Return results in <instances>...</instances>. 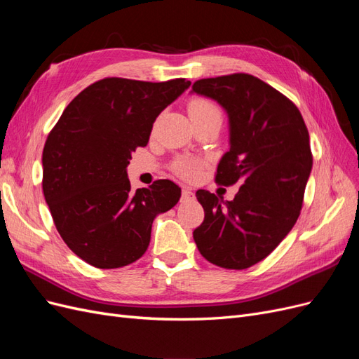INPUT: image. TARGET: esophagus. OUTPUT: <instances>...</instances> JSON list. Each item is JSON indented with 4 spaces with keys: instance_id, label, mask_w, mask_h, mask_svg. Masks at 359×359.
Wrapping results in <instances>:
<instances>
[{
    "instance_id": "obj_1",
    "label": "esophagus",
    "mask_w": 359,
    "mask_h": 359,
    "mask_svg": "<svg viewBox=\"0 0 359 359\" xmlns=\"http://www.w3.org/2000/svg\"><path fill=\"white\" fill-rule=\"evenodd\" d=\"M193 196H194V194H193L191 189H189V187H184L182 189V191H181V201H184V202L191 201Z\"/></svg>"
}]
</instances>
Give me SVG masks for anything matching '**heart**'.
Wrapping results in <instances>:
<instances>
[{
	"label": "heart",
	"instance_id": "heart-1",
	"mask_svg": "<svg viewBox=\"0 0 359 359\" xmlns=\"http://www.w3.org/2000/svg\"><path fill=\"white\" fill-rule=\"evenodd\" d=\"M189 114L191 119L203 118L217 115L222 116V111L217 103L210 99H203V97H196V99L190 100L189 103ZM202 163L194 158H180L173 163V172L184 180H194L201 173Z\"/></svg>",
	"mask_w": 359,
	"mask_h": 359
}]
</instances>
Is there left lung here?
Masks as SVG:
<instances>
[{"mask_svg": "<svg viewBox=\"0 0 359 359\" xmlns=\"http://www.w3.org/2000/svg\"><path fill=\"white\" fill-rule=\"evenodd\" d=\"M193 93L220 103L231 126V148L215 182L241 187L233 201L198 190L205 219L193 231L208 262L245 269L264 260L297 223L313 166L309 130L298 107L247 73L199 79Z\"/></svg>", "mask_w": 359, "mask_h": 359, "instance_id": "obj_1", "label": "left lung"}]
</instances>
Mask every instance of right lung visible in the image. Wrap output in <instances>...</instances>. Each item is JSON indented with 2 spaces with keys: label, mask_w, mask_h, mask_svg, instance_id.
Listing matches in <instances>:
<instances>
[{
  "label": "right lung",
  "mask_w": 359,
  "mask_h": 359,
  "mask_svg": "<svg viewBox=\"0 0 359 359\" xmlns=\"http://www.w3.org/2000/svg\"><path fill=\"white\" fill-rule=\"evenodd\" d=\"M190 81L104 78L69 103L43 148V194L64 243L102 269L136 262L147 252L156 215L169 211L181 189L157 180L132 190L127 165L147 147L160 112Z\"/></svg>",
  "instance_id": "1"
}]
</instances>
